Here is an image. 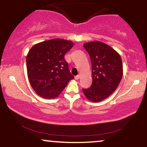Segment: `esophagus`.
<instances>
[{"mask_svg":"<svg viewBox=\"0 0 147 147\" xmlns=\"http://www.w3.org/2000/svg\"><path fill=\"white\" fill-rule=\"evenodd\" d=\"M74 78H75V80H78L80 78V75H77L75 77H74Z\"/></svg>","mask_w":147,"mask_h":147,"instance_id":"esophagus-1","label":"esophagus"}]
</instances>
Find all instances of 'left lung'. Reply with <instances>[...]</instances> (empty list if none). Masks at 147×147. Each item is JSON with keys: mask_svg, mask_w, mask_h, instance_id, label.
<instances>
[{"mask_svg": "<svg viewBox=\"0 0 147 147\" xmlns=\"http://www.w3.org/2000/svg\"><path fill=\"white\" fill-rule=\"evenodd\" d=\"M92 64V85L82 89L86 98L93 102H100L115 92L123 74L121 56L109 45L100 41L83 45Z\"/></svg>", "mask_w": 147, "mask_h": 147, "instance_id": "left-lung-1", "label": "left lung"}]
</instances>
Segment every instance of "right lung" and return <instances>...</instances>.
Wrapping results in <instances>:
<instances>
[{"label": "right lung", "instance_id": "obj_1", "mask_svg": "<svg viewBox=\"0 0 147 147\" xmlns=\"http://www.w3.org/2000/svg\"><path fill=\"white\" fill-rule=\"evenodd\" d=\"M73 47L71 40L55 38L34 45L26 56L28 80L45 99L57 98L74 76L64 56Z\"/></svg>", "mask_w": 147, "mask_h": 147}]
</instances>
